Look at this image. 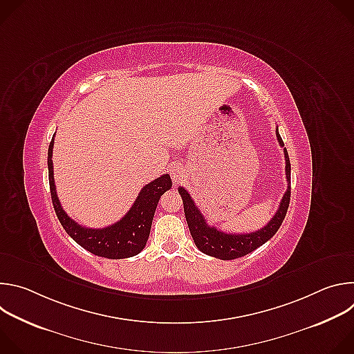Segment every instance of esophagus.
<instances>
[{
    "instance_id": "esophagus-1",
    "label": "esophagus",
    "mask_w": 354,
    "mask_h": 354,
    "mask_svg": "<svg viewBox=\"0 0 354 354\" xmlns=\"http://www.w3.org/2000/svg\"><path fill=\"white\" fill-rule=\"evenodd\" d=\"M186 175H187V171H186V168L183 165H176L171 171V178H172V182L175 185L182 183L186 179Z\"/></svg>"
}]
</instances>
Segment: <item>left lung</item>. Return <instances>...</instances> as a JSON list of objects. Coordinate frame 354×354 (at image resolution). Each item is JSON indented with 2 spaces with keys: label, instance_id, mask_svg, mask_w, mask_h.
<instances>
[{
  "label": "left lung",
  "instance_id": "obj_1",
  "mask_svg": "<svg viewBox=\"0 0 354 354\" xmlns=\"http://www.w3.org/2000/svg\"><path fill=\"white\" fill-rule=\"evenodd\" d=\"M276 137L281 147H284V142L279 134V129H276ZM284 158H286V179H287V190L280 201L279 210L273 216V218L261 230L250 232V234H227L216 227H212L207 224L205 216L200 213V210L196 207L193 198L187 193L186 189L179 187V194L183 200V210L185 217L187 221L189 231L192 234V238L196 243V246L203 252V254L223 259V261H231L241 257H245L250 252H254L257 248L268 242L280 228L288 205H290V196H291V165L290 158L287 154V149L284 148Z\"/></svg>",
  "mask_w": 354,
  "mask_h": 354
}]
</instances>
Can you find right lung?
Segmentation results:
<instances>
[{"instance_id": "1", "label": "right lung", "mask_w": 354, "mask_h": 354, "mask_svg": "<svg viewBox=\"0 0 354 354\" xmlns=\"http://www.w3.org/2000/svg\"><path fill=\"white\" fill-rule=\"evenodd\" d=\"M53 145L55 136L52 141H50L47 153L48 183L55 212L66 232L78 245H81L84 249H86L96 257H102L108 259H123L140 254L149 236L151 224H153L154 213L158 206L160 197L172 187L171 176L165 174L145 185L138 193L131 209L120 221L105 228L82 227L67 216L57 197L52 161Z\"/></svg>"}]
</instances>
